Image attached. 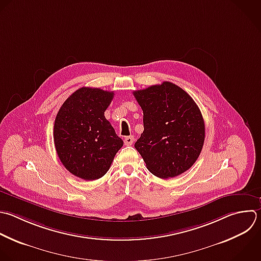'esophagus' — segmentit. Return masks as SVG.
I'll list each match as a JSON object with an SVG mask.
<instances>
[{
  "instance_id": "obj_1",
  "label": "esophagus",
  "mask_w": 261,
  "mask_h": 261,
  "mask_svg": "<svg viewBox=\"0 0 261 261\" xmlns=\"http://www.w3.org/2000/svg\"><path fill=\"white\" fill-rule=\"evenodd\" d=\"M134 143V137L133 136H128V137H125L124 138V145L126 146H129Z\"/></svg>"
}]
</instances>
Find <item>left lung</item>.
<instances>
[{
	"mask_svg": "<svg viewBox=\"0 0 261 261\" xmlns=\"http://www.w3.org/2000/svg\"><path fill=\"white\" fill-rule=\"evenodd\" d=\"M134 96L144 113V132L135 148L148 170L160 178L187 171L205 139L204 119L195 101L169 82L136 91Z\"/></svg>",
	"mask_w": 261,
	"mask_h": 261,
	"instance_id": "obj_1",
	"label": "left lung"
}]
</instances>
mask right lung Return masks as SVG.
Wrapping results in <instances>:
<instances>
[{"instance_id": "1", "label": "right lung", "mask_w": 261, "mask_h": 261, "mask_svg": "<svg viewBox=\"0 0 261 261\" xmlns=\"http://www.w3.org/2000/svg\"><path fill=\"white\" fill-rule=\"evenodd\" d=\"M113 96V92L84 87L69 96L57 113L54 144L58 157L80 178L102 177L123 145L104 115Z\"/></svg>"}]
</instances>
